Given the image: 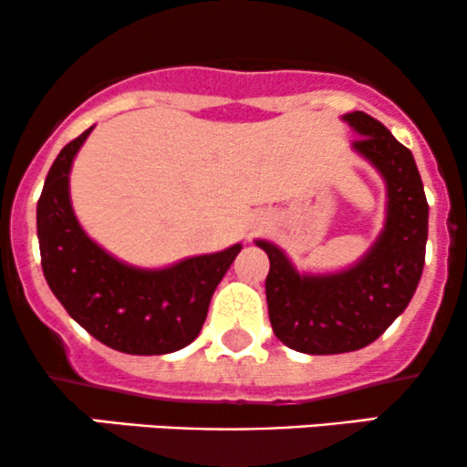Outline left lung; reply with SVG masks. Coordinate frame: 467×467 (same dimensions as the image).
Listing matches in <instances>:
<instances>
[{"label": "left lung", "instance_id": "1", "mask_svg": "<svg viewBox=\"0 0 467 467\" xmlns=\"http://www.w3.org/2000/svg\"><path fill=\"white\" fill-rule=\"evenodd\" d=\"M358 140L351 149L384 180V226L358 261L340 270L303 272L267 239L265 278L272 329L289 349L309 356L371 345L409 307L420 285L428 239V202L415 158L382 122L364 111L340 116Z\"/></svg>", "mask_w": 467, "mask_h": 467}]
</instances>
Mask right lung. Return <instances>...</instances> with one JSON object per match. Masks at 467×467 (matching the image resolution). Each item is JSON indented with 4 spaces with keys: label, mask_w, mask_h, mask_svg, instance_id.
Wrapping results in <instances>:
<instances>
[{
    "label": "right lung",
    "mask_w": 467,
    "mask_h": 467,
    "mask_svg": "<svg viewBox=\"0 0 467 467\" xmlns=\"http://www.w3.org/2000/svg\"><path fill=\"white\" fill-rule=\"evenodd\" d=\"M94 127L61 149L36 203L41 267L67 314L111 349L162 356L200 336L219 281L244 245L186 256L164 267H138L85 233L69 197V173Z\"/></svg>",
    "instance_id": "1"
}]
</instances>
